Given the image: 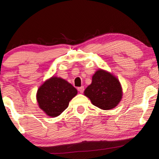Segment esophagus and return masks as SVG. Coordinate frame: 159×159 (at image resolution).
Wrapping results in <instances>:
<instances>
[{"mask_svg": "<svg viewBox=\"0 0 159 159\" xmlns=\"http://www.w3.org/2000/svg\"><path fill=\"white\" fill-rule=\"evenodd\" d=\"M78 90H79L80 93H83V91H84V87H83V86H81V87L78 88Z\"/></svg>", "mask_w": 159, "mask_h": 159, "instance_id": "obj_1", "label": "esophagus"}]
</instances>
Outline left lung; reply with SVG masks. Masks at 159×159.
<instances>
[{
    "label": "left lung",
    "mask_w": 159,
    "mask_h": 159,
    "mask_svg": "<svg viewBox=\"0 0 159 159\" xmlns=\"http://www.w3.org/2000/svg\"><path fill=\"white\" fill-rule=\"evenodd\" d=\"M93 105L109 110L118 105L122 98V88L116 78L104 70L99 69L93 75L92 83L84 91Z\"/></svg>",
    "instance_id": "8db88e82"
}]
</instances>
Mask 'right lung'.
Segmentation results:
<instances>
[{
	"mask_svg": "<svg viewBox=\"0 0 159 159\" xmlns=\"http://www.w3.org/2000/svg\"><path fill=\"white\" fill-rule=\"evenodd\" d=\"M78 91L64 79L52 76L39 88L36 99L39 107L48 116L56 117L69 106Z\"/></svg>",
	"mask_w": 159,
	"mask_h": 159,
	"instance_id": "right-lung-1",
	"label": "right lung"
}]
</instances>
